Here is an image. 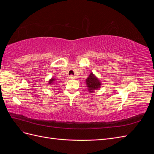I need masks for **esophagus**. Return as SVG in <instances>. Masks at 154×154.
I'll return each instance as SVG.
<instances>
[{"instance_id":"34e87169","label":"esophagus","mask_w":154,"mask_h":154,"mask_svg":"<svg viewBox=\"0 0 154 154\" xmlns=\"http://www.w3.org/2000/svg\"><path fill=\"white\" fill-rule=\"evenodd\" d=\"M69 79H71V80H74V79H75V77L72 75H71L69 76Z\"/></svg>"}]
</instances>
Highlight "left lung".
<instances>
[{"mask_svg": "<svg viewBox=\"0 0 154 154\" xmlns=\"http://www.w3.org/2000/svg\"><path fill=\"white\" fill-rule=\"evenodd\" d=\"M86 83L87 89L91 93L94 92L96 90L100 89L101 85V83L99 79L92 72H91L89 76L86 79Z\"/></svg>", "mask_w": 154, "mask_h": 154, "instance_id": "8db88e82", "label": "left lung"}]
</instances>
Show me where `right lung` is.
I'll use <instances>...</instances> for the list:
<instances>
[{
  "label": "right lung",
  "instance_id": "obj_1",
  "mask_svg": "<svg viewBox=\"0 0 154 154\" xmlns=\"http://www.w3.org/2000/svg\"><path fill=\"white\" fill-rule=\"evenodd\" d=\"M55 80H56V79L55 78H52L51 79H50L49 80V85H53V83H54V82H55Z\"/></svg>",
  "mask_w": 154,
  "mask_h": 154
}]
</instances>
